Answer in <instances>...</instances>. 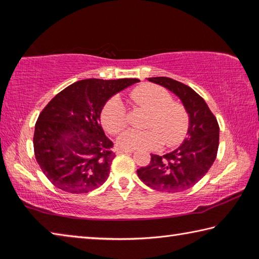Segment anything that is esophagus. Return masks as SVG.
<instances>
[{
	"instance_id": "esophagus-1",
	"label": "esophagus",
	"mask_w": 259,
	"mask_h": 259,
	"mask_svg": "<svg viewBox=\"0 0 259 259\" xmlns=\"http://www.w3.org/2000/svg\"><path fill=\"white\" fill-rule=\"evenodd\" d=\"M135 150H125V148H117V153H134Z\"/></svg>"
}]
</instances>
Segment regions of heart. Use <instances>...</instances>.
<instances>
[{
  "instance_id": "obj_1",
  "label": "heart",
  "mask_w": 259,
  "mask_h": 259,
  "mask_svg": "<svg viewBox=\"0 0 259 259\" xmlns=\"http://www.w3.org/2000/svg\"><path fill=\"white\" fill-rule=\"evenodd\" d=\"M130 98L137 106L151 111L147 130L128 129L117 137V145L125 150H156L164 143L175 146L183 142L190 128V115L182 103L172 100L164 88L151 83L142 84L130 93ZM102 122L111 134H119L128 124V113L119 97H113L105 104Z\"/></svg>"
}]
</instances>
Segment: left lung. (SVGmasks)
I'll use <instances>...</instances> for the list:
<instances>
[{
    "label": "left lung",
    "instance_id": "1",
    "mask_svg": "<svg viewBox=\"0 0 259 259\" xmlns=\"http://www.w3.org/2000/svg\"><path fill=\"white\" fill-rule=\"evenodd\" d=\"M148 81L169 89L181 98L190 115L188 136L171 153L151 154V162L137 170L145 185L160 192L176 193L194 186L216 160L219 125L216 116L200 95L170 77H150Z\"/></svg>",
    "mask_w": 259,
    "mask_h": 259
}]
</instances>
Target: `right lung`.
<instances>
[{
  "label": "right lung",
  "instance_id": "1",
  "mask_svg": "<svg viewBox=\"0 0 259 259\" xmlns=\"http://www.w3.org/2000/svg\"><path fill=\"white\" fill-rule=\"evenodd\" d=\"M138 78H87L52 98L35 124L34 154L46 177L61 191L82 194L106 182L115 153L100 125L105 103Z\"/></svg>",
  "mask_w": 259,
  "mask_h": 259
}]
</instances>
